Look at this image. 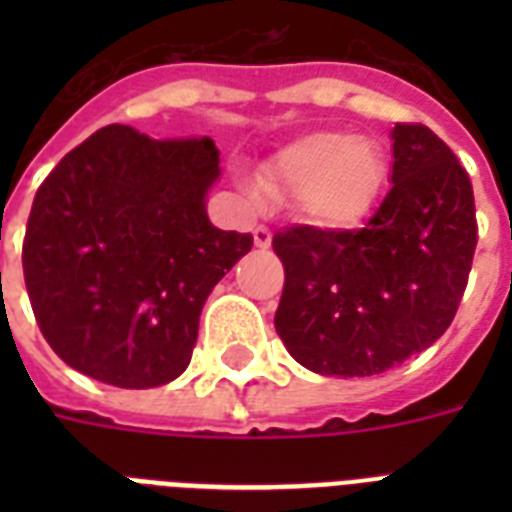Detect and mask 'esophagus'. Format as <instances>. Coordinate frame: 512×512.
<instances>
[{
    "mask_svg": "<svg viewBox=\"0 0 512 512\" xmlns=\"http://www.w3.org/2000/svg\"><path fill=\"white\" fill-rule=\"evenodd\" d=\"M252 239H255V247L257 249H268L271 247V231L265 228V225H257L255 231H252Z\"/></svg>",
    "mask_w": 512,
    "mask_h": 512,
    "instance_id": "1",
    "label": "esophagus"
}]
</instances>
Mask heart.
I'll return each instance as SVG.
<instances>
[{
  "label": "heart",
  "instance_id": "b5f03b06",
  "mask_svg": "<svg viewBox=\"0 0 512 512\" xmlns=\"http://www.w3.org/2000/svg\"><path fill=\"white\" fill-rule=\"evenodd\" d=\"M388 175L380 143L345 130H311L273 151L263 167V185L271 193H292L305 223L353 231L372 217Z\"/></svg>",
  "mask_w": 512,
  "mask_h": 512
}]
</instances>
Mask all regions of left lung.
Listing matches in <instances>:
<instances>
[{"label":"left lung","instance_id":"8db88e82","mask_svg":"<svg viewBox=\"0 0 512 512\" xmlns=\"http://www.w3.org/2000/svg\"><path fill=\"white\" fill-rule=\"evenodd\" d=\"M393 170L361 231L297 225L273 236L284 263L276 332L324 377H372L430 348L452 324L476 252L473 185L422 124H396Z\"/></svg>","mask_w":512,"mask_h":512}]
</instances>
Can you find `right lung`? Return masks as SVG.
Masks as SVG:
<instances>
[{
	"mask_svg": "<svg viewBox=\"0 0 512 512\" xmlns=\"http://www.w3.org/2000/svg\"><path fill=\"white\" fill-rule=\"evenodd\" d=\"M217 162L209 138L108 124L36 191L23 276L44 340L76 372L143 390L188 369L209 292L252 249L209 220Z\"/></svg>",
	"mask_w": 512,
	"mask_h": 512,
	"instance_id": "add662e5",
	"label": "right lung"
}]
</instances>
